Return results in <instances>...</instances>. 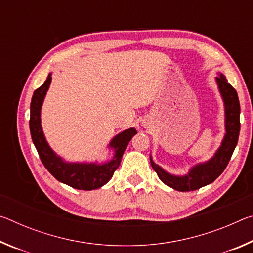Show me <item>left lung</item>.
<instances>
[{
	"label": "left lung",
	"instance_id": "obj_1",
	"mask_svg": "<svg viewBox=\"0 0 253 253\" xmlns=\"http://www.w3.org/2000/svg\"><path fill=\"white\" fill-rule=\"evenodd\" d=\"M217 75L219 76L215 77V83L224 106V136L213 156L208 161L196 163L195 165L191 166L188 172L184 175L169 173L153 161L152 154L149 156L152 168L157 173L161 181L176 191H195L215 181L225 169L238 144L240 132V102L238 93L222 72H217Z\"/></svg>",
	"mask_w": 253,
	"mask_h": 253
}]
</instances>
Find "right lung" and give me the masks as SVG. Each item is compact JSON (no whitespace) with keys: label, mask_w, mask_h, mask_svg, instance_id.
<instances>
[{"label":"right lung","mask_w":253,"mask_h":253,"mask_svg":"<svg viewBox=\"0 0 253 253\" xmlns=\"http://www.w3.org/2000/svg\"><path fill=\"white\" fill-rule=\"evenodd\" d=\"M52 74L48 75L44 84L33 92L30 106V131L41 162L45 169L58 179L77 190L91 191L104 186L113 177L114 172L121 164L123 154L132 136L137 134L134 127L128 128L115 135L107 148L113 152V157L105 162H69L55 153L46 140L41 125V109L48 92Z\"/></svg>","instance_id":"obj_1"}]
</instances>
